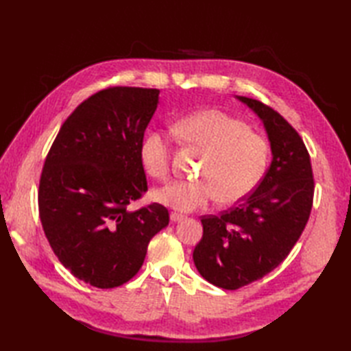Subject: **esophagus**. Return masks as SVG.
I'll return each mask as SVG.
<instances>
[{"label":"esophagus","mask_w":351,"mask_h":351,"mask_svg":"<svg viewBox=\"0 0 351 351\" xmlns=\"http://www.w3.org/2000/svg\"><path fill=\"white\" fill-rule=\"evenodd\" d=\"M185 217L182 214H178V213H171L170 214V220L173 221V223H178V221H182Z\"/></svg>","instance_id":"esophagus-1"}]
</instances>
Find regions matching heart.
Returning <instances> with one entry per match:
<instances>
[{
	"mask_svg": "<svg viewBox=\"0 0 351 351\" xmlns=\"http://www.w3.org/2000/svg\"><path fill=\"white\" fill-rule=\"evenodd\" d=\"M176 131L206 152L197 181H175L156 190L154 197L176 211L189 213L211 199L232 205L258 187L268 166V143L240 119L219 110L193 113ZM140 161L149 176L166 181L170 173V145L166 132L152 131L140 145Z\"/></svg>",
	"mask_w": 351,
	"mask_h": 351,
	"instance_id": "b5f03b06",
	"label": "heart"
}]
</instances>
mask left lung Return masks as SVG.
Instances as JSON below:
<instances>
[{
    "instance_id": "1",
    "label": "left lung",
    "mask_w": 351,
    "mask_h": 351,
    "mask_svg": "<svg viewBox=\"0 0 351 351\" xmlns=\"http://www.w3.org/2000/svg\"><path fill=\"white\" fill-rule=\"evenodd\" d=\"M237 98L263 121L273 160L240 205L200 217L204 235L193 261L204 279L223 289H238L273 271L300 238L314 200L311 158L299 132L265 104Z\"/></svg>"
}]
</instances>
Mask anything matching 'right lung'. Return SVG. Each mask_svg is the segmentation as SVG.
Segmentation results:
<instances>
[{
	"mask_svg": "<svg viewBox=\"0 0 351 351\" xmlns=\"http://www.w3.org/2000/svg\"><path fill=\"white\" fill-rule=\"evenodd\" d=\"M158 88L108 87L66 119L45 160L39 217L58 261L77 279L114 288L143 265L147 244L169 225L160 204L130 211L147 191L140 145Z\"/></svg>",
	"mask_w": 351,
	"mask_h": 351,
	"instance_id": "right-lung-1",
	"label": "right lung"
}]
</instances>
